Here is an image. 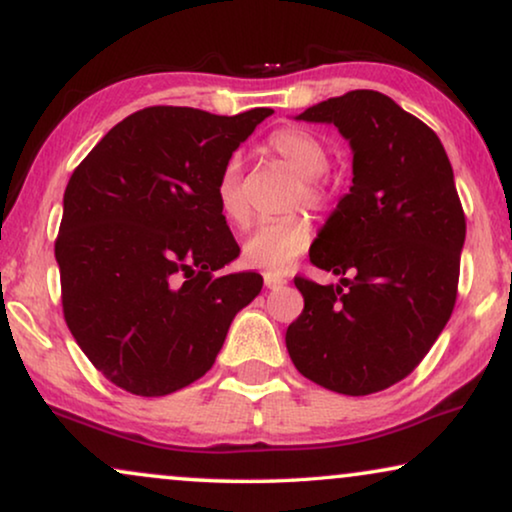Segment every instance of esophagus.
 <instances>
[{
	"label": "esophagus",
	"mask_w": 512,
	"mask_h": 512,
	"mask_svg": "<svg viewBox=\"0 0 512 512\" xmlns=\"http://www.w3.org/2000/svg\"><path fill=\"white\" fill-rule=\"evenodd\" d=\"M288 283V278H283V276H276V274H264V285H267L269 290H276V288H281V285H285Z\"/></svg>",
	"instance_id": "34e87169"
}]
</instances>
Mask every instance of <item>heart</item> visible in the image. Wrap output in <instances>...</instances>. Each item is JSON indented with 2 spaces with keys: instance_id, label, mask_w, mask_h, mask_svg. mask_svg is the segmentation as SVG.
<instances>
[{
  "instance_id": "obj_1",
  "label": "heart",
  "mask_w": 512,
  "mask_h": 512,
  "mask_svg": "<svg viewBox=\"0 0 512 512\" xmlns=\"http://www.w3.org/2000/svg\"><path fill=\"white\" fill-rule=\"evenodd\" d=\"M269 152L292 170L302 185H299V199L313 208L325 203V189L318 185V177L327 170L330 156L318 138L311 133L297 131V128H283L269 138ZM215 199L222 215L234 224H245L250 217V206L245 199L241 168L236 161H229L222 168L215 185ZM311 243V222L306 215H288L278 220H267L257 224L255 231L245 238L243 260L250 267H257L269 274H283L288 271L302 252Z\"/></svg>"
}]
</instances>
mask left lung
Segmentation results:
<instances>
[{"mask_svg": "<svg viewBox=\"0 0 512 512\" xmlns=\"http://www.w3.org/2000/svg\"><path fill=\"white\" fill-rule=\"evenodd\" d=\"M295 119L332 124L349 140L353 187L309 252L339 283L295 278L304 311L285 344L297 370L330 391H384L452 316L466 241L452 163L424 121L377 91L323 100Z\"/></svg>", "mask_w": 512, "mask_h": 512, "instance_id": "8db88e82", "label": "left lung"}]
</instances>
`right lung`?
<instances>
[{"instance_id": "add662e5", "label": "right lung", "mask_w": 512, "mask_h": 512, "mask_svg": "<svg viewBox=\"0 0 512 512\" xmlns=\"http://www.w3.org/2000/svg\"><path fill=\"white\" fill-rule=\"evenodd\" d=\"M147 107L79 163L63 196L56 262L63 311L88 360L128 393L180 391L213 367L231 320L260 295L238 257L215 185L271 117Z\"/></svg>"}]
</instances>
